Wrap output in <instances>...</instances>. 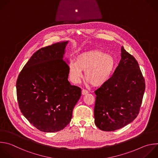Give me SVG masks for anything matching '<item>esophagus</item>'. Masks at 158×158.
Returning a JSON list of instances; mask_svg holds the SVG:
<instances>
[{"instance_id": "34e87169", "label": "esophagus", "mask_w": 158, "mask_h": 158, "mask_svg": "<svg viewBox=\"0 0 158 158\" xmlns=\"http://www.w3.org/2000/svg\"><path fill=\"white\" fill-rule=\"evenodd\" d=\"M88 93V91L87 90H85V89H82V95H85Z\"/></svg>"}]
</instances>
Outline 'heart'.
Here are the masks:
<instances>
[{
    "instance_id": "obj_1",
    "label": "heart",
    "mask_w": 158,
    "mask_h": 158,
    "mask_svg": "<svg viewBox=\"0 0 158 158\" xmlns=\"http://www.w3.org/2000/svg\"><path fill=\"white\" fill-rule=\"evenodd\" d=\"M115 66L112 56L99 49L89 50L79 55L76 61H71L68 66L71 81L78 83L84 77L87 83L94 87H101L110 79Z\"/></svg>"
}]
</instances>
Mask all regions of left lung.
Here are the masks:
<instances>
[{"label":"left lung","mask_w":158,"mask_h":158,"mask_svg":"<svg viewBox=\"0 0 158 158\" xmlns=\"http://www.w3.org/2000/svg\"><path fill=\"white\" fill-rule=\"evenodd\" d=\"M145 82L136 59L121 48V60L109 81L95 91L94 118L101 130L120 129L137 117Z\"/></svg>","instance_id":"obj_1"}]
</instances>
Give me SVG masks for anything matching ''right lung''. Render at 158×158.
<instances>
[{
    "label": "right lung",
    "mask_w": 158,
    "mask_h": 158,
    "mask_svg": "<svg viewBox=\"0 0 158 158\" xmlns=\"http://www.w3.org/2000/svg\"><path fill=\"white\" fill-rule=\"evenodd\" d=\"M68 41L38 50L20 73L16 84L19 106L23 115L38 130L59 131L71 122L81 89L68 81Z\"/></svg>",
    "instance_id": "right-lung-1"
}]
</instances>
